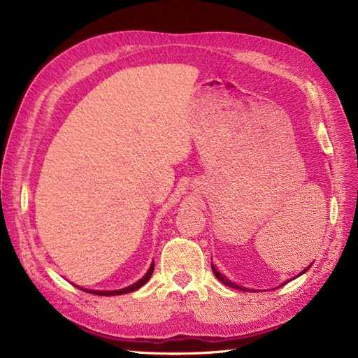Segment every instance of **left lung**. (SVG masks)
Segmentation results:
<instances>
[{
	"label": "left lung",
	"mask_w": 358,
	"mask_h": 358,
	"mask_svg": "<svg viewBox=\"0 0 358 358\" xmlns=\"http://www.w3.org/2000/svg\"><path fill=\"white\" fill-rule=\"evenodd\" d=\"M212 266V272H214V275L220 280V281H222V283L223 285H226V286H229V287H234V289H238V291H243V292H257L255 291V289H250V287H245V286H241V285H237V283H234V281H231L229 278H226L224 275H223V273L222 272H220L217 268H215V266L214 264H210ZM310 268V266H308V268L305 269V271H303L301 273H305L308 269ZM301 273H299V275H301ZM285 283H287V281H285ZM283 283V285H285ZM283 285H281V286H283Z\"/></svg>",
	"instance_id": "obj_1"
}]
</instances>
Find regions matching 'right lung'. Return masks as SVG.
<instances>
[{
    "label": "right lung",
    "mask_w": 358,
    "mask_h": 358,
    "mask_svg": "<svg viewBox=\"0 0 358 358\" xmlns=\"http://www.w3.org/2000/svg\"><path fill=\"white\" fill-rule=\"evenodd\" d=\"M152 272H154V262H152L148 272L144 273V277L140 278L138 281H136V283H134L131 286L123 287V289H117V291H89V289H85V291L90 292V294H95V295H121V294H129V292H132V291H136V289H140L143 285H146L148 281H149V278H150V275H152ZM75 286H77V285H75Z\"/></svg>",
    "instance_id": "add662e5"
}]
</instances>
